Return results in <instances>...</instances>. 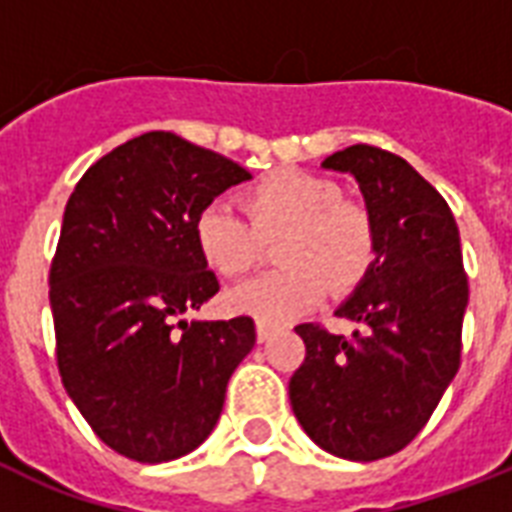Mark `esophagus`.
Segmentation results:
<instances>
[{
	"label": "esophagus",
	"mask_w": 512,
	"mask_h": 512,
	"mask_svg": "<svg viewBox=\"0 0 512 512\" xmlns=\"http://www.w3.org/2000/svg\"><path fill=\"white\" fill-rule=\"evenodd\" d=\"M273 335V327L268 321H257V342H268Z\"/></svg>",
	"instance_id": "obj_1"
}]
</instances>
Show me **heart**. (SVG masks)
<instances>
[{
	"label": "heart",
	"instance_id": "1",
	"mask_svg": "<svg viewBox=\"0 0 512 512\" xmlns=\"http://www.w3.org/2000/svg\"><path fill=\"white\" fill-rule=\"evenodd\" d=\"M241 220L231 207L212 204L199 215L196 244L209 268L239 279L263 263L276 244L281 271L247 281L225 295L228 311L281 324L319 303L327 287L345 295L369 276L377 260V225L361 201L342 199L329 177L284 167L257 180L244 196Z\"/></svg>",
	"mask_w": 512,
	"mask_h": 512
}]
</instances>
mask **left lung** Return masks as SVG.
<instances>
[{"label":"left lung","instance_id":"1","mask_svg":"<svg viewBox=\"0 0 512 512\" xmlns=\"http://www.w3.org/2000/svg\"><path fill=\"white\" fill-rule=\"evenodd\" d=\"M321 167L356 177L377 225V260L335 311L361 324L353 337L295 327L305 361L289 401L324 452L372 462L425 428L460 369L468 276L452 209L412 164L358 143Z\"/></svg>","mask_w":512,"mask_h":512}]
</instances>
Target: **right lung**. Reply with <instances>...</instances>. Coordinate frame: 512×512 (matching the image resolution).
<instances>
[{
    "label": "right lung",
    "instance_id": "right-lung-1",
    "mask_svg": "<svg viewBox=\"0 0 512 512\" xmlns=\"http://www.w3.org/2000/svg\"><path fill=\"white\" fill-rule=\"evenodd\" d=\"M175 132H146L84 172L63 212L50 305L63 388L135 462L193 452L220 420L255 321H185L217 295L196 244L204 209L249 180Z\"/></svg>",
    "mask_w": 512,
    "mask_h": 512
}]
</instances>
